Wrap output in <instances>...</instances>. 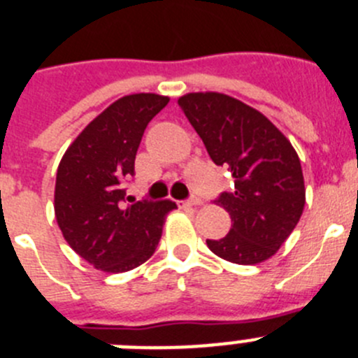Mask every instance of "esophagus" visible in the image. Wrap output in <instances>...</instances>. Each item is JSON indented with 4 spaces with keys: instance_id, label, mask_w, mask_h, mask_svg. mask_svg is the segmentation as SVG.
Instances as JSON below:
<instances>
[{
    "instance_id": "34e87169",
    "label": "esophagus",
    "mask_w": 358,
    "mask_h": 358,
    "mask_svg": "<svg viewBox=\"0 0 358 358\" xmlns=\"http://www.w3.org/2000/svg\"><path fill=\"white\" fill-rule=\"evenodd\" d=\"M199 205H201V199L199 198H190L189 201L183 203V206H199Z\"/></svg>"
}]
</instances>
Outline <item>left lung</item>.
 <instances>
[{
    "label": "left lung",
    "mask_w": 358,
    "mask_h": 358,
    "mask_svg": "<svg viewBox=\"0 0 358 358\" xmlns=\"http://www.w3.org/2000/svg\"><path fill=\"white\" fill-rule=\"evenodd\" d=\"M178 106L210 159L235 178V189L215 199L231 215V229L224 238L206 240L208 249L238 265L272 258L306 205L295 148L265 115L224 93H187Z\"/></svg>",
    "instance_id": "8db88e82"
}]
</instances>
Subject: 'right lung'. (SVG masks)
Segmentation results:
<instances>
[{
  "mask_svg": "<svg viewBox=\"0 0 358 358\" xmlns=\"http://www.w3.org/2000/svg\"><path fill=\"white\" fill-rule=\"evenodd\" d=\"M155 93L113 102L69 146L56 173L55 213L66 240L83 259L103 272H129L152 258L162 224L176 205L169 199L125 206L123 178L150 120L168 106Z\"/></svg>",
  "mask_w": 358,
  "mask_h": 358,
  "instance_id": "right-lung-1",
  "label": "right lung"
}]
</instances>
